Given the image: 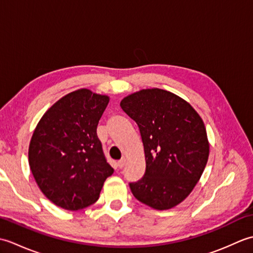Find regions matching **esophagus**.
Returning <instances> with one entry per match:
<instances>
[{"mask_svg": "<svg viewBox=\"0 0 253 253\" xmlns=\"http://www.w3.org/2000/svg\"><path fill=\"white\" fill-rule=\"evenodd\" d=\"M125 164H126V159L125 158H123L122 160H120L117 162V165H118V168H120V169H123L124 166H125Z\"/></svg>", "mask_w": 253, "mask_h": 253, "instance_id": "obj_1", "label": "esophagus"}]
</instances>
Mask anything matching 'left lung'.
<instances>
[{
	"instance_id": "left-lung-1",
	"label": "left lung",
	"mask_w": 253,
	"mask_h": 253,
	"mask_svg": "<svg viewBox=\"0 0 253 253\" xmlns=\"http://www.w3.org/2000/svg\"><path fill=\"white\" fill-rule=\"evenodd\" d=\"M122 110L140 131L146 173L129 182L137 200L155 210L176 207L189 196L209 159L204 123L178 95L162 89H143L124 98Z\"/></svg>"
}]
</instances>
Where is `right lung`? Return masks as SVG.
<instances>
[{
    "instance_id": "right-lung-1",
    "label": "right lung",
    "mask_w": 253,
    "mask_h": 253,
    "mask_svg": "<svg viewBox=\"0 0 253 253\" xmlns=\"http://www.w3.org/2000/svg\"><path fill=\"white\" fill-rule=\"evenodd\" d=\"M109 96L79 89L63 96L38 123L29 144V166L40 190L69 211L99 199L114 169L106 162L96 127Z\"/></svg>"
}]
</instances>
